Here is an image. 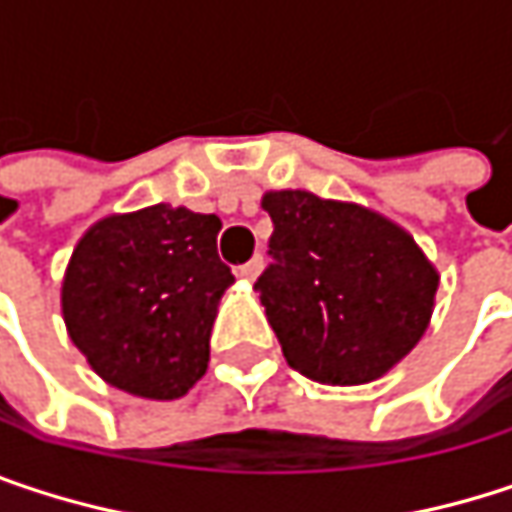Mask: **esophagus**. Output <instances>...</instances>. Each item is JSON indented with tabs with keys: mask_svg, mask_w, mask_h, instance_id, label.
<instances>
[{
	"mask_svg": "<svg viewBox=\"0 0 512 512\" xmlns=\"http://www.w3.org/2000/svg\"><path fill=\"white\" fill-rule=\"evenodd\" d=\"M260 269H263V257L255 255L249 263H243V266L237 269V275H240V278H246V281H255L257 275H260Z\"/></svg>",
	"mask_w": 512,
	"mask_h": 512,
	"instance_id": "34e87169",
	"label": "esophagus"
}]
</instances>
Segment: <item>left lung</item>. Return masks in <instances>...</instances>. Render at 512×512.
Segmentation results:
<instances>
[{"instance_id": "1", "label": "left lung", "mask_w": 512, "mask_h": 512, "mask_svg": "<svg viewBox=\"0 0 512 512\" xmlns=\"http://www.w3.org/2000/svg\"><path fill=\"white\" fill-rule=\"evenodd\" d=\"M255 290L293 370L323 385L382 376L427 332L439 275L394 222L305 189L266 192Z\"/></svg>"}]
</instances>
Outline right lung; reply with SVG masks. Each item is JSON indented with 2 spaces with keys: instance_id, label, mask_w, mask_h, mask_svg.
I'll return each mask as SVG.
<instances>
[{
  "instance_id": "add662e5",
  "label": "right lung",
  "mask_w": 512,
  "mask_h": 512,
  "mask_svg": "<svg viewBox=\"0 0 512 512\" xmlns=\"http://www.w3.org/2000/svg\"><path fill=\"white\" fill-rule=\"evenodd\" d=\"M219 216L154 204L97 222L70 257L61 311L70 341L115 388L183 397L207 370L222 293Z\"/></svg>"
}]
</instances>
